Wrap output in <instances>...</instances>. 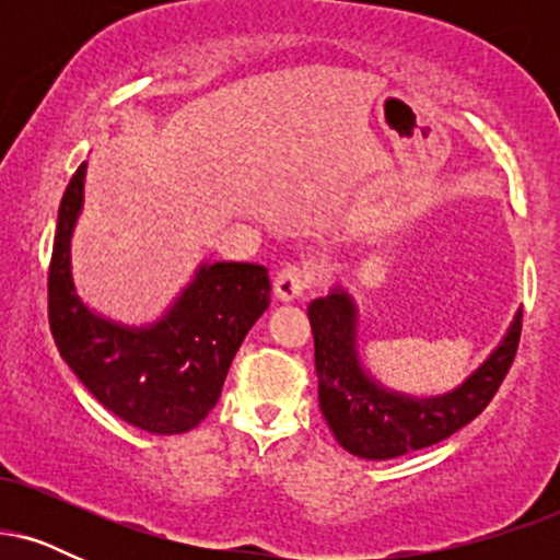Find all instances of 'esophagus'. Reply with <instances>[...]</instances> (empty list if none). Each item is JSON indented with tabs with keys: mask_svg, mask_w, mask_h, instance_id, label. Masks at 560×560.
Instances as JSON below:
<instances>
[{
	"mask_svg": "<svg viewBox=\"0 0 560 560\" xmlns=\"http://www.w3.org/2000/svg\"><path fill=\"white\" fill-rule=\"evenodd\" d=\"M307 284H311V273L300 266H287L276 273L273 279V294L279 302H294L305 294Z\"/></svg>",
	"mask_w": 560,
	"mask_h": 560,
	"instance_id": "1",
	"label": "esophagus"
}]
</instances>
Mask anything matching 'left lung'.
<instances>
[{
    "instance_id": "8db88e82",
    "label": "left lung",
    "mask_w": 560,
    "mask_h": 560,
    "mask_svg": "<svg viewBox=\"0 0 560 560\" xmlns=\"http://www.w3.org/2000/svg\"><path fill=\"white\" fill-rule=\"evenodd\" d=\"M316 342L318 405L334 440L365 460L400 458L447 440L471 423L511 369L522 337V311L485 363L445 395L413 397L387 389L363 369L358 352V307L350 292L334 287L307 307Z\"/></svg>"
}]
</instances>
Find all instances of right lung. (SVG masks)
I'll return each mask as SVG.
<instances>
[{"label":"right lung","mask_w":560,"mask_h":560,"mask_svg":"<svg viewBox=\"0 0 560 560\" xmlns=\"http://www.w3.org/2000/svg\"><path fill=\"white\" fill-rule=\"evenodd\" d=\"M86 163L62 195L49 266V329L62 361L118 419L150 434L195 429L221 397L236 350L271 302L268 268L202 262L155 324L128 326L79 298L70 240L83 208Z\"/></svg>","instance_id":"add662e5"}]
</instances>
